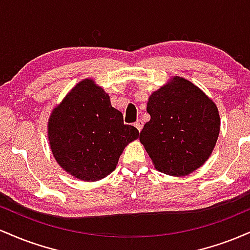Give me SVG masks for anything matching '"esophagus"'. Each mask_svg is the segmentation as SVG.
<instances>
[{
	"mask_svg": "<svg viewBox=\"0 0 250 250\" xmlns=\"http://www.w3.org/2000/svg\"><path fill=\"white\" fill-rule=\"evenodd\" d=\"M135 125V127L137 128V130L141 131V130H142V128H143V121H142L141 119H139V120H137L136 122H135V125Z\"/></svg>",
	"mask_w": 250,
	"mask_h": 250,
	"instance_id": "esophagus-1",
	"label": "esophagus"
}]
</instances>
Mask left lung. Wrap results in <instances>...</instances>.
I'll use <instances>...</instances> for the list:
<instances>
[{
    "instance_id": "obj_1",
    "label": "left lung",
    "mask_w": 250,
    "mask_h": 250,
    "mask_svg": "<svg viewBox=\"0 0 250 250\" xmlns=\"http://www.w3.org/2000/svg\"><path fill=\"white\" fill-rule=\"evenodd\" d=\"M140 141L154 167L171 176H186L210 156L220 133L216 104L188 80L175 76L149 97Z\"/></svg>"
}]
</instances>
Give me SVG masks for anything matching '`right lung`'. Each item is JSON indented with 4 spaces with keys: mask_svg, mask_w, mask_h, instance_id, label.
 I'll use <instances>...</instances> for the list:
<instances>
[{
    "mask_svg": "<svg viewBox=\"0 0 250 250\" xmlns=\"http://www.w3.org/2000/svg\"><path fill=\"white\" fill-rule=\"evenodd\" d=\"M139 137L125 125L121 111L93 80H83L54 109L48 139L54 157L67 173L82 181H99L116 168L123 149Z\"/></svg>",
    "mask_w": 250,
    "mask_h": 250,
    "instance_id": "add662e5",
    "label": "right lung"
}]
</instances>
